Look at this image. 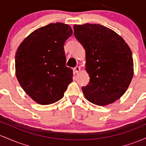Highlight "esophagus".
<instances>
[{
  "label": "esophagus",
  "mask_w": 146,
  "mask_h": 146,
  "mask_svg": "<svg viewBox=\"0 0 146 146\" xmlns=\"http://www.w3.org/2000/svg\"><path fill=\"white\" fill-rule=\"evenodd\" d=\"M74 71H75V73H78L79 72H80V66H75V67L74 68Z\"/></svg>",
  "instance_id": "1"
}]
</instances>
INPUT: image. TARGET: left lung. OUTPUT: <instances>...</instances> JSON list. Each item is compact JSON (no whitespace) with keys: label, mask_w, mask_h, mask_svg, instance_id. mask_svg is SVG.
<instances>
[{"label":"left lung","mask_w":146,"mask_h":146,"mask_svg":"<svg viewBox=\"0 0 146 146\" xmlns=\"http://www.w3.org/2000/svg\"><path fill=\"white\" fill-rule=\"evenodd\" d=\"M74 35L86 51L90 82L82 89L88 101L106 106L119 100L133 77L132 51L119 35L99 24L75 25Z\"/></svg>","instance_id":"8db88e82"}]
</instances>
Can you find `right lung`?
<instances>
[{
	"mask_svg": "<svg viewBox=\"0 0 146 146\" xmlns=\"http://www.w3.org/2000/svg\"><path fill=\"white\" fill-rule=\"evenodd\" d=\"M73 31L69 25L51 23L35 30L18 46L15 56L18 81L38 104L59 101L73 81V70L66 66L64 45Z\"/></svg>",
	"mask_w": 146,
	"mask_h": 146,
	"instance_id": "right-lung-1",
	"label": "right lung"
}]
</instances>
